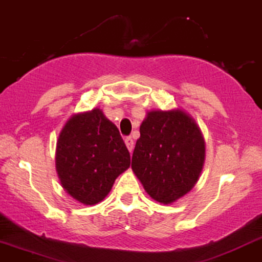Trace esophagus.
Returning <instances> with one entry per match:
<instances>
[{
	"mask_svg": "<svg viewBox=\"0 0 262 262\" xmlns=\"http://www.w3.org/2000/svg\"><path fill=\"white\" fill-rule=\"evenodd\" d=\"M124 142H125L126 148H128V150L132 153V151H133V149H134V140L132 139V137H126L124 139Z\"/></svg>",
	"mask_w": 262,
	"mask_h": 262,
	"instance_id": "34e87169",
	"label": "esophagus"
}]
</instances>
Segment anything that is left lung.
<instances>
[{
    "mask_svg": "<svg viewBox=\"0 0 262 262\" xmlns=\"http://www.w3.org/2000/svg\"><path fill=\"white\" fill-rule=\"evenodd\" d=\"M205 162L199 125L183 109H153L140 125L132 169L151 199L168 205L194 188Z\"/></svg>",
    "mask_w": 262,
    "mask_h": 262,
    "instance_id": "1",
    "label": "left lung"
}]
</instances>
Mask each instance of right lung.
<instances>
[{
	"mask_svg": "<svg viewBox=\"0 0 262 262\" xmlns=\"http://www.w3.org/2000/svg\"><path fill=\"white\" fill-rule=\"evenodd\" d=\"M130 166V155L102 109L73 114L59 133L56 170L62 188L83 205H96Z\"/></svg>",
	"mask_w": 262,
	"mask_h": 262,
	"instance_id": "1",
	"label": "right lung"
}]
</instances>
